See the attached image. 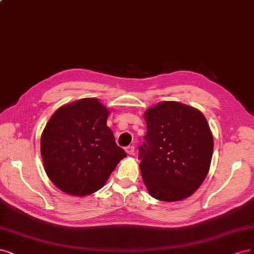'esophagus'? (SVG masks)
<instances>
[{
    "mask_svg": "<svg viewBox=\"0 0 254 254\" xmlns=\"http://www.w3.org/2000/svg\"><path fill=\"white\" fill-rule=\"evenodd\" d=\"M134 151H135V146L134 145H128V146H127V148H126V152L128 155H133Z\"/></svg>",
    "mask_w": 254,
    "mask_h": 254,
    "instance_id": "obj_1",
    "label": "esophagus"
}]
</instances>
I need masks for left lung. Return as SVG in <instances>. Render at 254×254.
Masks as SVG:
<instances>
[{"label": "left lung", "mask_w": 254, "mask_h": 254, "mask_svg": "<svg viewBox=\"0 0 254 254\" xmlns=\"http://www.w3.org/2000/svg\"><path fill=\"white\" fill-rule=\"evenodd\" d=\"M144 119L146 134L138 158L145 187L159 200L188 197L206 178L213 154L206 118L191 106L165 101L146 111Z\"/></svg>", "instance_id": "8db88e82"}]
</instances>
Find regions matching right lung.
Instances as JSON below:
<instances>
[{"label": "right lung", "instance_id": "add662e5", "mask_svg": "<svg viewBox=\"0 0 254 254\" xmlns=\"http://www.w3.org/2000/svg\"><path fill=\"white\" fill-rule=\"evenodd\" d=\"M109 111L95 98L57 110L41 137V155L51 181L63 192L85 196L108 181L127 156L106 126Z\"/></svg>", "mask_w": 254, "mask_h": 254}]
</instances>
